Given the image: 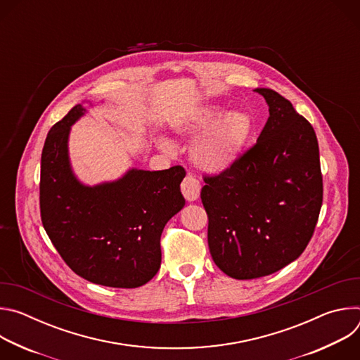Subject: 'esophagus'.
I'll list each match as a JSON object with an SVG mask.
<instances>
[{
	"mask_svg": "<svg viewBox=\"0 0 360 360\" xmlns=\"http://www.w3.org/2000/svg\"><path fill=\"white\" fill-rule=\"evenodd\" d=\"M181 191H182V195L185 196V199L188 202H193L199 198V193H200V184L198 182V179H195L193 176L188 175L182 184H181Z\"/></svg>",
	"mask_w": 360,
	"mask_h": 360,
	"instance_id": "1",
	"label": "esophagus"
}]
</instances>
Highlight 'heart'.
I'll return each mask as SVG.
<instances>
[{"label":"heart","instance_id":"heart-1","mask_svg":"<svg viewBox=\"0 0 360 360\" xmlns=\"http://www.w3.org/2000/svg\"><path fill=\"white\" fill-rule=\"evenodd\" d=\"M252 118L243 111L224 110L217 105L202 107L174 125L179 138L195 139L191 160L200 171L219 175L229 171L242 157L252 134ZM160 148L172 155L175 145L168 139L160 141Z\"/></svg>","mask_w":360,"mask_h":360}]
</instances>
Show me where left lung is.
Segmentation results:
<instances>
[{"label": "left lung", "instance_id": "obj_1", "mask_svg": "<svg viewBox=\"0 0 360 360\" xmlns=\"http://www.w3.org/2000/svg\"><path fill=\"white\" fill-rule=\"evenodd\" d=\"M253 91L269 107L265 128L229 171L205 178L200 192L212 259L235 279L262 278L297 259L323 195L312 125L276 91Z\"/></svg>", "mask_w": 360, "mask_h": 360}]
</instances>
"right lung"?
<instances>
[{"label": "right lung", "mask_w": 360, "mask_h": 360, "mask_svg": "<svg viewBox=\"0 0 360 360\" xmlns=\"http://www.w3.org/2000/svg\"><path fill=\"white\" fill-rule=\"evenodd\" d=\"M85 114L82 104L75 105L46 135L39 184L42 225L81 278L110 288H138L161 268L164 226L185 207L179 188L185 171L129 168L115 181L81 182L68 141L71 127Z\"/></svg>", "instance_id": "obj_1"}]
</instances>
